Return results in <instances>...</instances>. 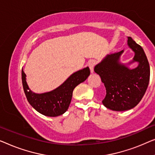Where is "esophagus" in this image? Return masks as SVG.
Masks as SVG:
<instances>
[{"label": "esophagus", "mask_w": 155, "mask_h": 155, "mask_svg": "<svg viewBox=\"0 0 155 155\" xmlns=\"http://www.w3.org/2000/svg\"><path fill=\"white\" fill-rule=\"evenodd\" d=\"M95 63H96V62H95V60H90L88 63V67H89V68H90V70L91 71V73L93 72V69H94Z\"/></svg>", "instance_id": "34e87169"}]
</instances>
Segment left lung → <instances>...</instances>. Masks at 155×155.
<instances>
[{
	"instance_id": "8db88e82",
	"label": "left lung",
	"mask_w": 155,
	"mask_h": 155,
	"mask_svg": "<svg viewBox=\"0 0 155 155\" xmlns=\"http://www.w3.org/2000/svg\"><path fill=\"white\" fill-rule=\"evenodd\" d=\"M127 44L135 53L132 61L127 64L120 62L124 51L122 50L107 55L94 68L106 88L102 104L110 110L119 112L130 110L140 102L150 81V65L143 48L131 37H128ZM134 62H138L139 65L130 69L128 65Z\"/></svg>"
}]
</instances>
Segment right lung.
<instances>
[{
    "label": "right lung",
    "instance_id": "right-lung-1",
    "mask_svg": "<svg viewBox=\"0 0 155 155\" xmlns=\"http://www.w3.org/2000/svg\"><path fill=\"white\" fill-rule=\"evenodd\" d=\"M90 72V69L87 67L73 73L54 90L43 93H36L30 90L26 81L27 76L22 69L21 80L24 91L28 102L37 112L47 117H58L68 110L74 89L87 79Z\"/></svg>",
    "mask_w": 155,
    "mask_h": 155
}]
</instances>
